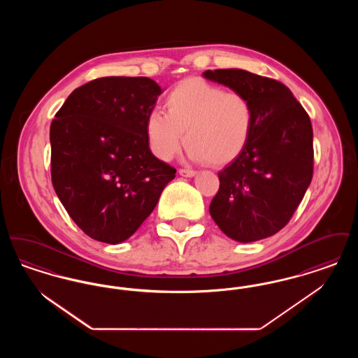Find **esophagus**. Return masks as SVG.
I'll use <instances>...</instances> for the list:
<instances>
[{
	"label": "esophagus",
	"instance_id": "1",
	"mask_svg": "<svg viewBox=\"0 0 358 358\" xmlns=\"http://www.w3.org/2000/svg\"><path fill=\"white\" fill-rule=\"evenodd\" d=\"M178 173H180V176H182V177H194L196 174H197V171H189V169H180L178 171Z\"/></svg>",
	"mask_w": 358,
	"mask_h": 358
}]
</instances>
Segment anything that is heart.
Wrapping results in <instances>:
<instances>
[{
	"mask_svg": "<svg viewBox=\"0 0 358 358\" xmlns=\"http://www.w3.org/2000/svg\"><path fill=\"white\" fill-rule=\"evenodd\" d=\"M168 114L152 110L145 123L150 149L171 161L180 152L184 133L187 157L225 165L247 146L254 129V110L247 96L192 78L176 85L165 99Z\"/></svg>",
	"mask_w": 358,
	"mask_h": 358,
	"instance_id": "b5f03b06",
	"label": "heart"
}]
</instances>
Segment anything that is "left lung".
<instances>
[{
	"label": "left lung",
	"instance_id": "8db88e82",
	"mask_svg": "<svg viewBox=\"0 0 358 358\" xmlns=\"http://www.w3.org/2000/svg\"><path fill=\"white\" fill-rule=\"evenodd\" d=\"M205 79L248 98L252 134L219 173L209 213L228 238L251 243L280 231L301 204L313 178V127L289 87L244 69L205 71Z\"/></svg>",
	"mask_w": 358,
	"mask_h": 358
}]
</instances>
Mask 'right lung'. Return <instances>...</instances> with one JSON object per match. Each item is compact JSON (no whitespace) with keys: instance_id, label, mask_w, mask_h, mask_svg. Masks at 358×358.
Wrapping results in <instances>:
<instances>
[{"instance_id":"1","label":"right lung","mask_w":358,"mask_h":358,"mask_svg":"<svg viewBox=\"0 0 358 358\" xmlns=\"http://www.w3.org/2000/svg\"><path fill=\"white\" fill-rule=\"evenodd\" d=\"M162 92L145 76L95 79L73 90L52 120V184L90 238L127 240L176 177L154 157L145 131Z\"/></svg>"}]
</instances>
